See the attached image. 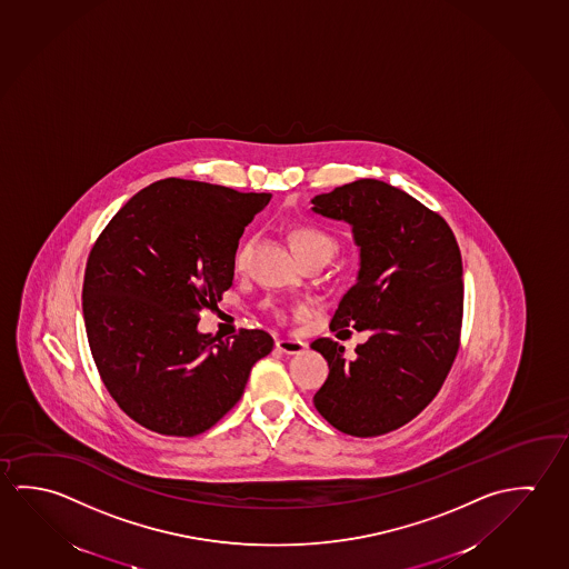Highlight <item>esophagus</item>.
<instances>
[{
    "instance_id": "obj_1",
    "label": "esophagus",
    "mask_w": 569,
    "mask_h": 569,
    "mask_svg": "<svg viewBox=\"0 0 569 569\" xmlns=\"http://www.w3.org/2000/svg\"><path fill=\"white\" fill-rule=\"evenodd\" d=\"M306 347H308V345L303 343V341H299V339H278V341H276V349L286 355L301 353V351H306Z\"/></svg>"
}]
</instances>
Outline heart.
I'll use <instances>...</instances> for the list:
<instances>
[{"label": "heart", "instance_id": "1", "mask_svg": "<svg viewBox=\"0 0 569 569\" xmlns=\"http://www.w3.org/2000/svg\"><path fill=\"white\" fill-rule=\"evenodd\" d=\"M286 236L298 260H306V258L329 260L337 252L336 238L313 222H291L286 230ZM246 253H248V243H240L233 253L236 270H242ZM278 316L283 317V313L280 311Z\"/></svg>", "mask_w": 569, "mask_h": 569}]
</instances>
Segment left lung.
Here are the masks:
<instances>
[{
	"mask_svg": "<svg viewBox=\"0 0 569 569\" xmlns=\"http://www.w3.org/2000/svg\"><path fill=\"white\" fill-rule=\"evenodd\" d=\"M313 212L353 226L361 270L331 331H367L355 357L319 337L329 375L319 415L351 437H381L429 407L457 359L465 311L462 258L442 216L381 180H355L311 200Z\"/></svg>",
	"mask_w": 569,
	"mask_h": 569,
	"instance_id": "8db88e82",
	"label": "left lung"
}]
</instances>
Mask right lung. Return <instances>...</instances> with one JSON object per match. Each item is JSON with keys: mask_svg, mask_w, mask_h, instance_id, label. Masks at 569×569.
Segmentation results:
<instances>
[{"mask_svg": "<svg viewBox=\"0 0 569 569\" xmlns=\"http://www.w3.org/2000/svg\"><path fill=\"white\" fill-rule=\"evenodd\" d=\"M270 198L167 178L99 233L84 268V329L107 391L140 427L164 437L212 429L270 353L261 329L226 341L196 329L232 286L243 228Z\"/></svg>", "mask_w": 569, "mask_h": 569, "instance_id": "add662e5", "label": "right lung"}]
</instances>
